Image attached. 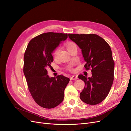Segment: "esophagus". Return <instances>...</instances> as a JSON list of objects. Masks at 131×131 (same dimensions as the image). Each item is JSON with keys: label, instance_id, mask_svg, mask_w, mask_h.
I'll list each match as a JSON object with an SVG mask.
<instances>
[{"label": "esophagus", "instance_id": "1", "mask_svg": "<svg viewBox=\"0 0 131 131\" xmlns=\"http://www.w3.org/2000/svg\"><path fill=\"white\" fill-rule=\"evenodd\" d=\"M78 79V78L77 76H75V75H73V77H71V80H77Z\"/></svg>", "mask_w": 131, "mask_h": 131}]
</instances>
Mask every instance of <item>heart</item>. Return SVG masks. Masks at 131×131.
<instances>
[{"mask_svg": "<svg viewBox=\"0 0 131 131\" xmlns=\"http://www.w3.org/2000/svg\"><path fill=\"white\" fill-rule=\"evenodd\" d=\"M66 47L67 48V49L68 50V51H70L71 50L74 49V48H77V45L75 44V43L73 42H68L66 44ZM59 48H57L56 50H54V53H53V57L54 59H57L58 56L59 54ZM68 69L70 70H72V66H69L68 67Z\"/></svg>", "mask_w": 131, "mask_h": 131, "instance_id": "1", "label": "heart"}]
</instances>
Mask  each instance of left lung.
<instances>
[{
  "label": "left lung",
  "mask_w": 131,
  "mask_h": 131,
  "mask_svg": "<svg viewBox=\"0 0 131 131\" xmlns=\"http://www.w3.org/2000/svg\"><path fill=\"white\" fill-rule=\"evenodd\" d=\"M68 37L81 49L85 70L92 69L91 78L78 76L85 83L80 98L87 104H98L106 99L114 81L115 63L111 48L95 34H68Z\"/></svg>",
  "instance_id": "obj_1"
}]
</instances>
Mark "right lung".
<instances>
[{"instance_id": "obj_1", "label": "right lung", "mask_w": 131, "mask_h": 131, "mask_svg": "<svg viewBox=\"0 0 131 131\" xmlns=\"http://www.w3.org/2000/svg\"><path fill=\"white\" fill-rule=\"evenodd\" d=\"M67 38V33H42L30 41L24 53L23 72L29 90L37 104L45 108H54L64 100L70 79L62 75L50 78L46 68L51 66L53 50Z\"/></svg>"}]
</instances>
